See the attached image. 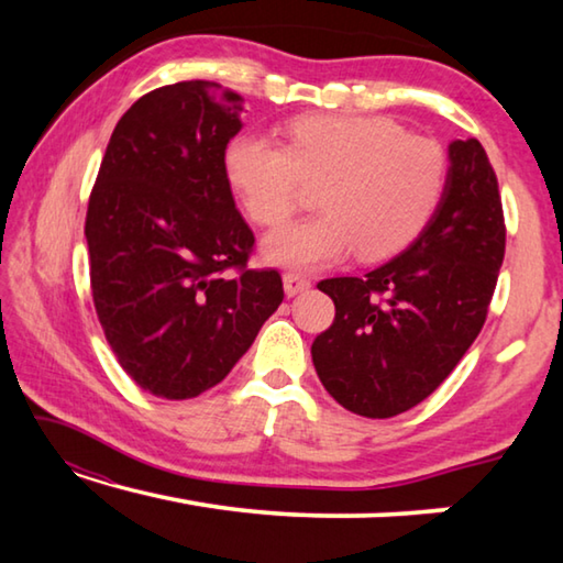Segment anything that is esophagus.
<instances>
[{"instance_id":"esophagus-1","label":"esophagus","mask_w":563,"mask_h":563,"mask_svg":"<svg viewBox=\"0 0 563 563\" xmlns=\"http://www.w3.org/2000/svg\"><path fill=\"white\" fill-rule=\"evenodd\" d=\"M283 288H285V295L292 298V295H298V292L310 288V278H305V275L290 271V273L283 275Z\"/></svg>"}]
</instances>
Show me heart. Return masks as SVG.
I'll use <instances>...</instances> for the list:
<instances>
[{"instance_id":"1","label":"heart","mask_w":563,"mask_h":563,"mask_svg":"<svg viewBox=\"0 0 563 563\" xmlns=\"http://www.w3.org/2000/svg\"><path fill=\"white\" fill-rule=\"evenodd\" d=\"M225 176L247 218L278 228L318 188L322 211L273 233L265 258L290 268H325L355 251L383 261L417 241L440 208L450 161L432 139L385 117L302 113L285 126L283 146L235 136Z\"/></svg>"}]
</instances>
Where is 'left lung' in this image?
<instances>
[{
  "mask_svg": "<svg viewBox=\"0 0 563 563\" xmlns=\"http://www.w3.org/2000/svg\"><path fill=\"white\" fill-rule=\"evenodd\" d=\"M507 245L497 174L452 141L440 208L417 241L362 278L318 288L335 320L312 342L320 383L350 412L387 419L430 397L482 332Z\"/></svg>",
  "mask_w": 563,
  "mask_h": 563,
  "instance_id": "1",
  "label": "left lung"
}]
</instances>
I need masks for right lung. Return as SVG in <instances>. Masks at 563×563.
<instances>
[{
  "label": "right lung",
  "instance_id": "obj_1",
  "mask_svg": "<svg viewBox=\"0 0 563 563\" xmlns=\"http://www.w3.org/2000/svg\"><path fill=\"white\" fill-rule=\"evenodd\" d=\"M241 93L213 81L148 91L123 113L89 196L93 308L126 375L190 399L216 387L278 305V271H251L225 146Z\"/></svg>",
  "mask_w": 563,
  "mask_h": 563
}]
</instances>
